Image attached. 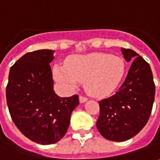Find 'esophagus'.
Returning a JSON list of instances; mask_svg holds the SVG:
<instances>
[{
    "label": "esophagus",
    "instance_id": "obj_1",
    "mask_svg": "<svg viewBox=\"0 0 160 160\" xmlns=\"http://www.w3.org/2000/svg\"><path fill=\"white\" fill-rule=\"evenodd\" d=\"M79 99H80V102H85L88 101V98L85 97H83V96H80V97H79Z\"/></svg>",
    "mask_w": 160,
    "mask_h": 160
}]
</instances>
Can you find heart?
Wrapping results in <instances>:
<instances>
[{
  "label": "heart",
  "instance_id": "1",
  "mask_svg": "<svg viewBox=\"0 0 160 160\" xmlns=\"http://www.w3.org/2000/svg\"><path fill=\"white\" fill-rule=\"evenodd\" d=\"M126 64L123 58L107 53H90L72 57L65 66L56 64L53 76L66 89L77 88L80 81L85 88L97 97L110 96L117 89L123 79Z\"/></svg>",
  "mask_w": 160,
  "mask_h": 160
}]
</instances>
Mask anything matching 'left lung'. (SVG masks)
I'll list each match as a JSON object with an SVG mask.
<instances>
[{"mask_svg": "<svg viewBox=\"0 0 160 160\" xmlns=\"http://www.w3.org/2000/svg\"><path fill=\"white\" fill-rule=\"evenodd\" d=\"M127 62H132L123 84L109 98L99 102L97 128L107 140L123 142L136 135L151 116L155 84L150 64L137 53L121 48Z\"/></svg>", "mask_w": 160, "mask_h": 160, "instance_id": "obj_1", "label": "left lung"}]
</instances>
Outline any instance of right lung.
Instances as JSON below:
<instances>
[{"label":"right lung","instance_id":"add662e5","mask_svg":"<svg viewBox=\"0 0 160 160\" xmlns=\"http://www.w3.org/2000/svg\"><path fill=\"white\" fill-rule=\"evenodd\" d=\"M55 50L26 53L11 66L6 88L8 111L23 135L47 145L61 140L69 128L79 97H60L55 93L50 64Z\"/></svg>","mask_w":160,"mask_h":160}]
</instances>
